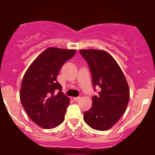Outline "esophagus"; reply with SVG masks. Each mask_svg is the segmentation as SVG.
<instances>
[{
    "label": "esophagus",
    "instance_id": "34e87169",
    "mask_svg": "<svg viewBox=\"0 0 155 155\" xmlns=\"http://www.w3.org/2000/svg\"><path fill=\"white\" fill-rule=\"evenodd\" d=\"M80 99H81L80 97H74V98H73V100H74V101H78Z\"/></svg>",
    "mask_w": 155,
    "mask_h": 155
}]
</instances>
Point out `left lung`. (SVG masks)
<instances>
[{
	"mask_svg": "<svg viewBox=\"0 0 155 155\" xmlns=\"http://www.w3.org/2000/svg\"><path fill=\"white\" fill-rule=\"evenodd\" d=\"M80 53L88 63L94 88L99 86L98 95L92 97V107L84 112V120L95 130H107L125 112L130 90L120 66L104 50L86 49Z\"/></svg>",
	"mask_w": 155,
	"mask_h": 155,
	"instance_id": "8db88e82",
	"label": "left lung"
}]
</instances>
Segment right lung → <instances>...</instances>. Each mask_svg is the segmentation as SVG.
<instances>
[{
  "instance_id": "1",
  "label": "right lung",
  "mask_w": 155,
  "mask_h": 155,
  "mask_svg": "<svg viewBox=\"0 0 155 155\" xmlns=\"http://www.w3.org/2000/svg\"><path fill=\"white\" fill-rule=\"evenodd\" d=\"M76 53L75 50L48 48L28 67L22 79L20 100L33 122L45 129L63 123L69 98L57 81L59 71ZM56 89L59 90L55 95Z\"/></svg>"
}]
</instances>
